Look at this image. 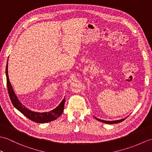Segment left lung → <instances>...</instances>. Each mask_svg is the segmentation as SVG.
<instances>
[{
    "instance_id": "1",
    "label": "left lung",
    "mask_w": 152,
    "mask_h": 152,
    "mask_svg": "<svg viewBox=\"0 0 152 152\" xmlns=\"http://www.w3.org/2000/svg\"><path fill=\"white\" fill-rule=\"evenodd\" d=\"M96 119H97L98 121H101L102 123H105V124H118V123H120L121 121H123L124 120H125V119H119V120H115V121H105V120H102V119H98L95 118Z\"/></svg>"
}]
</instances>
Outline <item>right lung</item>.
<instances>
[{"instance_id": "right-lung-1", "label": "right lung", "mask_w": 152, "mask_h": 152, "mask_svg": "<svg viewBox=\"0 0 152 152\" xmlns=\"http://www.w3.org/2000/svg\"><path fill=\"white\" fill-rule=\"evenodd\" d=\"M8 62L6 64V81H7V88L8 91V94L10 98L11 101L14 107L18 109V110L21 112L25 116H26L31 120L36 123H40V124H44V123L50 122L53 121L57 119L59 116L62 114L64 110V105L65 99H63L59 106L48 112H35L30 110L29 109L27 108L24 105H23L20 101H19L17 96L15 94L14 89H13L12 85L9 80L8 74Z\"/></svg>"}]
</instances>
